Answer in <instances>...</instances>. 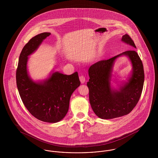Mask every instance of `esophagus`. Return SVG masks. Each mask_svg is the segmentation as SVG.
<instances>
[{"label":"esophagus","mask_w":158,"mask_h":158,"mask_svg":"<svg viewBox=\"0 0 158 158\" xmlns=\"http://www.w3.org/2000/svg\"><path fill=\"white\" fill-rule=\"evenodd\" d=\"M80 82H81L82 84H83L84 83H85V81H86L85 77L83 75H81V76L80 77Z\"/></svg>","instance_id":"esophagus-1"}]
</instances>
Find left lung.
Segmentation results:
<instances>
[{
    "instance_id": "left-lung-1",
    "label": "left lung",
    "mask_w": 158,
    "mask_h": 158,
    "mask_svg": "<svg viewBox=\"0 0 158 158\" xmlns=\"http://www.w3.org/2000/svg\"><path fill=\"white\" fill-rule=\"evenodd\" d=\"M122 42L136 48L135 44L127 34L121 40ZM122 56L129 58L132 71L127 82H124L118 89L111 86L113 67L117 58ZM89 88L90 106L94 113L100 118L112 119L130 113L140 97L144 82L142 62L135 50L124 52L115 56L100 61L90 66Z\"/></svg>"
}]
</instances>
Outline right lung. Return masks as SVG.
<instances>
[{
	"instance_id": "obj_1",
	"label": "right lung",
	"mask_w": 158,
	"mask_h": 158,
	"mask_svg": "<svg viewBox=\"0 0 158 158\" xmlns=\"http://www.w3.org/2000/svg\"><path fill=\"white\" fill-rule=\"evenodd\" d=\"M50 35L44 32L32 38L23 47L16 70V84L23 103L30 113L43 122L61 121L69 110L72 93L80 85L78 72L68 75L52 72L44 80L36 81L28 75V56Z\"/></svg>"
}]
</instances>
